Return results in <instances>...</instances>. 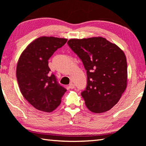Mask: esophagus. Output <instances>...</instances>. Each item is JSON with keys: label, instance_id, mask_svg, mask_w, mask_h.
<instances>
[{"label": "esophagus", "instance_id": "esophagus-1", "mask_svg": "<svg viewBox=\"0 0 146 146\" xmlns=\"http://www.w3.org/2000/svg\"><path fill=\"white\" fill-rule=\"evenodd\" d=\"M69 88H71V89L74 88H75V85H74L73 83H70V85H69Z\"/></svg>", "mask_w": 146, "mask_h": 146}]
</instances>
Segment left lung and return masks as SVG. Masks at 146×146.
<instances>
[{
	"instance_id": "1",
	"label": "left lung",
	"mask_w": 146,
	"mask_h": 146,
	"mask_svg": "<svg viewBox=\"0 0 146 146\" xmlns=\"http://www.w3.org/2000/svg\"><path fill=\"white\" fill-rule=\"evenodd\" d=\"M70 48L81 59L87 75L82 96L86 107L100 113L119 102L127 83V64L123 51L102 37L71 39Z\"/></svg>"
}]
</instances>
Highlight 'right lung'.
<instances>
[{"mask_svg": "<svg viewBox=\"0 0 146 146\" xmlns=\"http://www.w3.org/2000/svg\"><path fill=\"white\" fill-rule=\"evenodd\" d=\"M67 39L41 36L31 42L22 52L17 64L16 77L20 91L37 110L51 112L61 102L66 90L50 74L48 60Z\"/></svg>", "mask_w": 146, "mask_h": 146, "instance_id": "obj_1", "label": "right lung"}]
</instances>
